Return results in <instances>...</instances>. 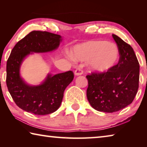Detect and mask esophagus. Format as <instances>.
Wrapping results in <instances>:
<instances>
[{
    "instance_id": "1",
    "label": "esophagus",
    "mask_w": 147,
    "mask_h": 147,
    "mask_svg": "<svg viewBox=\"0 0 147 147\" xmlns=\"http://www.w3.org/2000/svg\"><path fill=\"white\" fill-rule=\"evenodd\" d=\"M82 74H83V71L80 67L77 68L75 70V71H74V75L75 76H80V75H82Z\"/></svg>"
}]
</instances>
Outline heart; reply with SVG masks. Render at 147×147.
Masks as SVG:
<instances>
[{
    "instance_id": "heart-1",
    "label": "heart",
    "mask_w": 147,
    "mask_h": 147,
    "mask_svg": "<svg viewBox=\"0 0 147 147\" xmlns=\"http://www.w3.org/2000/svg\"><path fill=\"white\" fill-rule=\"evenodd\" d=\"M71 60L88 61L91 70L104 73L113 69L119 59V51L115 44L104 40H93L78 44L69 54Z\"/></svg>"
}]
</instances>
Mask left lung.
Returning a JSON list of instances; mask_svg holds the SVG:
<instances>
[{
    "label": "left lung",
    "instance_id": "left-lung-1",
    "mask_svg": "<svg viewBox=\"0 0 147 147\" xmlns=\"http://www.w3.org/2000/svg\"><path fill=\"white\" fill-rule=\"evenodd\" d=\"M119 51V60L113 69L104 73L86 76L87 98L96 110L113 113L132 102L139 88V64L130 45L112 35Z\"/></svg>",
    "mask_w": 147,
    "mask_h": 147
}]
</instances>
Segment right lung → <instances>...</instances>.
Masks as SVG:
<instances>
[{
  "mask_svg": "<svg viewBox=\"0 0 147 147\" xmlns=\"http://www.w3.org/2000/svg\"><path fill=\"white\" fill-rule=\"evenodd\" d=\"M61 36L48 32L32 31L12 49L6 65V85L15 102L23 110L35 115H48L61 105L63 93L74 78L71 71L53 75L48 74L39 85L27 84L20 69L30 54L55 51L62 41Z\"/></svg>",
  "mask_w": 147,
  "mask_h": 147,
  "instance_id": "1",
  "label": "right lung"
}]
</instances>
